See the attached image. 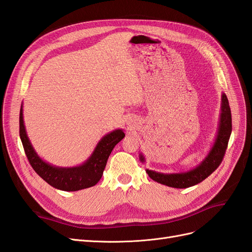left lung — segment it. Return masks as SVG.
I'll return each mask as SVG.
<instances>
[{
	"label": "left lung",
	"instance_id": "1",
	"mask_svg": "<svg viewBox=\"0 0 252 252\" xmlns=\"http://www.w3.org/2000/svg\"><path fill=\"white\" fill-rule=\"evenodd\" d=\"M222 102H220V122L218 127V132L215 139V143L211 146L208 155L205 157L203 161L195 166L194 168L183 172L175 173H163L155 170L146 169L149 178L159 183L173 188H188L199 184L206 178L215 171L220 164L222 163L225 151L229 141L232 122H231V111L229 107V102L225 94H222ZM140 161L145 163V157L140 154Z\"/></svg>",
	"mask_w": 252,
	"mask_h": 252
}]
</instances>
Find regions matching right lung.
Here are the masks:
<instances>
[{
    "instance_id": "obj_1",
    "label": "right lung",
    "mask_w": 252,
    "mask_h": 252,
    "mask_svg": "<svg viewBox=\"0 0 252 252\" xmlns=\"http://www.w3.org/2000/svg\"><path fill=\"white\" fill-rule=\"evenodd\" d=\"M125 136L122 129H116L98 141L94 150L85 162L73 167H58L44 161L30 143L23 118V104L20 110V138L28 161L33 170L49 185L63 191H78L94 186L101 180L107 159L114 146Z\"/></svg>"
}]
</instances>
